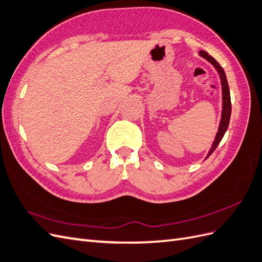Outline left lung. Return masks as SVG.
I'll use <instances>...</instances> for the list:
<instances>
[{
    "instance_id": "left-lung-1",
    "label": "left lung",
    "mask_w": 262,
    "mask_h": 262,
    "mask_svg": "<svg viewBox=\"0 0 262 262\" xmlns=\"http://www.w3.org/2000/svg\"><path fill=\"white\" fill-rule=\"evenodd\" d=\"M200 55L205 58L207 61H210L214 67L215 69L217 70L220 78H221V82H222V91H223V111H222V118H221V123H220V127H219V132L216 134V137L214 143L212 145V148L210 152H208L206 158L210 157L213 151L217 148L219 144L221 143L222 138L225 135V132L227 130V127L229 124V119H230V114H231V103H230V94H229V88H228V83H227V79H226V74L225 71L221 67V64L215 60V59L207 54L205 51H200Z\"/></svg>"
}]
</instances>
